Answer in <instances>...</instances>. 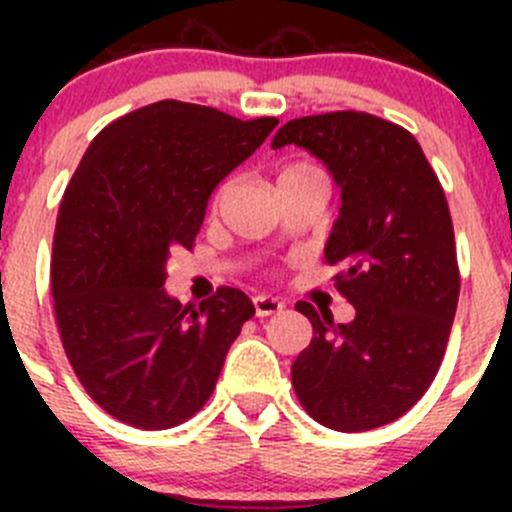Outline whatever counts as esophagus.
Segmentation results:
<instances>
[{
    "label": "esophagus",
    "mask_w": 512,
    "mask_h": 512,
    "mask_svg": "<svg viewBox=\"0 0 512 512\" xmlns=\"http://www.w3.org/2000/svg\"><path fill=\"white\" fill-rule=\"evenodd\" d=\"M252 302H255V314H257V317H270V314L282 312V307H285V304H282L280 299L267 297V294H257V297H252Z\"/></svg>",
    "instance_id": "1"
}]
</instances>
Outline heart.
Segmentation results:
<instances>
[{
    "label": "heart",
    "mask_w": 512,
    "mask_h": 512,
    "mask_svg": "<svg viewBox=\"0 0 512 512\" xmlns=\"http://www.w3.org/2000/svg\"><path fill=\"white\" fill-rule=\"evenodd\" d=\"M314 175H324V173L317 168V165L297 160V163H287L277 170V185L289 183V180H299V178H314Z\"/></svg>",
    "instance_id": "obj_1"
}]
</instances>
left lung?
Masks as SVG:
<instances>
[{"label":"left lung","instance_id":"left-lung-1","mask_svg":"<svg viewBox=\"0 0 512 512\" xmlns=\"http://www.w3.org/2000/svg\"><path fill=\"white\" fill-rule=\"evenodd\" d=\"M307 148L342 188L324 260L354 304L349 324L297 302L314 337L294 359L292 386L314 421L356 433L404 416L446 354L461 272L441 180L406 128L364 111L302 116L272 148Z\"/></svg>","mask_w":512,"mask_h":512}]
</instances>
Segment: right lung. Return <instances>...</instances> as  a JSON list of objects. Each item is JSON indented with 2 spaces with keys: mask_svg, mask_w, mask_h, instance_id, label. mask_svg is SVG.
I'll return each instance as SVG.
<instances>
[{
  "mask_svg": "<svg viewBox=\"0 0 512 512\" xmlns=\"http://www.w3.org/2000/svg\"><path fill=\"white\" fill-rule=\"evenodd\" d=\"M277 123L165 98L108 123L66 185L51 250L56 327L76 379L118 421L163 431L213 394L255 307L235 287L180 304L163 289L168 260L193 250L215 185Z\"/></svg>",
  "mask_w": 512,
  "mask_h": 512,
  "instance_id": "1",
  "label": "right lung"
}]
</instances>
